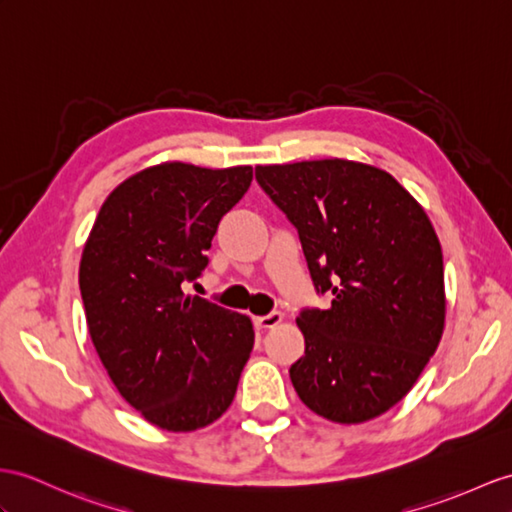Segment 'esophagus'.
Instances as JSON below:
<instances>
[{"instance_id":"esophagus-1","label":"esophagus","mask_w":512,"mask_h":512,"mask_svg":"<svg viewBox=\"0 0 512 512\" xmlns=\"http://www.w3.org/2000/svg\"><path fill=\"white\" fill-rule=\"evenodd\" d=\"M282 319H284L282 313H278V310H271L269 315L256 317V326L258 328H273V326H278V323H282Z\"/></svg>"}]
</instances>
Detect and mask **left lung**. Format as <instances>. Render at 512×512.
Returning <instances> with one entry per match:
<instances>
[{
    "instance_id": "8db88e82",
    "label": "left lung",
    "mask_w": 512,
    "mask_h": 512,
    "mask_svg": "<svg viewBox=\"0 0 512 512\" xmlns=\"http://www.w3.org/2000/svg\"><path fill=\"white\" fill-rule=\"evenodd\" d=\"M302 241L317 293L304 308L295 391L313 413L363 423L413 389L445 326L443 252L428 215L391 173L343 158L256 167Z\"/></svg>"
}]
</instances>
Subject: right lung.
<instances>
[{"instance_id":"add662e5","label":"right lung","mask_w":512,"mask_h":512,"mask_svg":"<svg viewBox=\"0 0 512 512\" xmlns=\"http://www.w3.org/2000/svg\"><path fill=\"white\" fill-rule=\"evenodd\" d=\"M252 167L162 162L99 208L80 260L86 326L123 400L154 426L191 432L234 400L254 347L245 315L186 293Z\"/></svg>"}]
</instances>
